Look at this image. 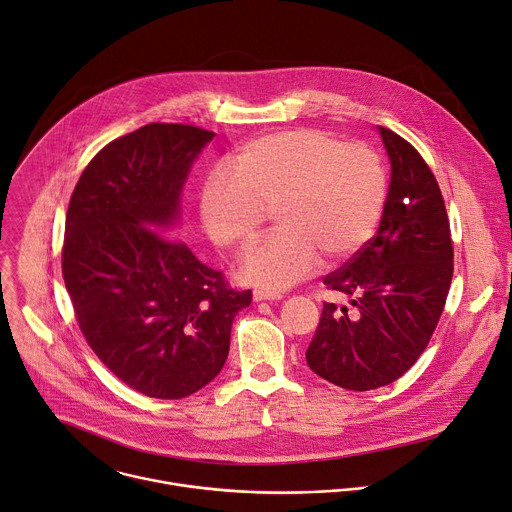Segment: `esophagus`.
Listing matches in <instances>:
<instances>
[{
  "label": "esophagus",
  "mask_w": 512,
  "mask_h": 512,
  "mask_svg": "<svg viewBox=\"0 0 512 512\" xmlns=\"http://www.w3.org/2000/svg\"><path fill=\"white\" fill-rule=\"evenodd\" d=\"M282 299L278 291H268V289H256L254 291V301H276Z\"/></svg>",
  "instance_id": "34e87169"
}]
</instances>
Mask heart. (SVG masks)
<instances>
[{"label":"heart","instance_id":"obj_1","mask_svg":"<svg viewBox=\"0 0 512 512\" xmlns=\"http://www.w3.org/2000/svg\"><path fill=\"white\" fill-rule=\"evenodd\" d=\"M215 168L201 193L207 234L223 248H250L268 211L276 227L242 262V276L266 289H287L321 264L356 254L374 234L386 203L380 156L362 142L339 144L313 128L246 142Z\"/></svg>","mask_w":512,"mask_h":512}]
</instances>
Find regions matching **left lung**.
<instances>
[{
	"instance_id": "obj_1",
	"label": "left lung",
	"mask_w": 512,
	"mask_h": 512,
	"mask_svg": "<svg viewBox=\"0 0 512 512\" xmlns=\"http://www.w3.org/2000/svg\"><path fill=\"white\" fill-rule=\"evenodd\" d=\"M378 130L392 170L380 227L323 278L329 291L352 299L354 311L325 303L307 348L315 374L360 392L394 382L419 360L453 276L449 219L435 175L413 144Z\"/></svg>"
}]
</instances>
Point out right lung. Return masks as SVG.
Returning <instances> with one entry per match:
<instances>
[{"label": "right lung", "instance_id": "1", "mask_svg": "<svg viewBox=\"0 0 512 512\" xmlns=\"http://www.w3.org/2000/svg\"><path fill=\"white\" fill-rule=\"evenodd\" d=\"M215 134L148 124L103 146L67 209L63 278L95 356L150 399L209 384L230 352L232 323L252 291L232 289L177 238L189 168Z\"/></svg>", "mask_w": 512, "mask_h": 512}]
</instances>
